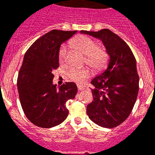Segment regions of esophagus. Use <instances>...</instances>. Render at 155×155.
Returning <instances> with one entry per match:
<instances>
[{
  "instance_id": "34e87169",
  "label": "esophagus",
  "mask_w": 155,
  "mask_h": 155,
  "mask_svg": "<svg viewBox=\"0 0 155 155\" xmlns=\"http://www.w3.org/2000/svg\"><path fill=\"white\" fill-rule=\"evenodd\" d=\"M77 87H78V90H79V91H83V90L85 88V86H84V85L77 84Z\"/></svg>"
}]
</instances>
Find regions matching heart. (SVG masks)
Returning <instances> with one entry per match:
<instances>
[{
    "instance_id": "obj_1",
    "label": "heart",
    "mask_w": 155,
    "mask_h": 155,
    "mask_svg": "<svg viewBox=\"0 0 155 155\" xmlns=\"http://www.w3.org/2000/svg\"><path fill=\"white\" fill-rule=\"evenodd\" d=\"M71 46L80 51L85 55V63L95 71H101L108 64L109 55L104 47H97V43L91 38L80 36L70 42ZM68 56V49L66 46H62L58 51V60L61 63L66 61ZM68 78L74 82L83 84L90 77L87 68H70L67 72Z\"/></svg>"
}]
</instances>
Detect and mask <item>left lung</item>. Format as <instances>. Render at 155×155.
Returning <instances> with one entry per match:
<instances>
[{"instance_id":"left-lung-1","label":"left lung","mask_w":155,"mask_h":155,"mask_svg":"<svg viewBox=\"0 0 155 155\" xmlns=\"http://www.w3.org/2000/svg\"><path fill=\"white\" fill-rule=\"evenodd\" d=\"M80 33L101 40L109 55L107 69L91 82L93 101L87 104V114L101 127H117L127 119L137 100L139 76L136 59L126 42L108 29Z\"/></svg>"}]
</instances>
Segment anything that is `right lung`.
I'll return each instance as SVG.
<instances>
[{
    "instance_id": "right-lung-1",
    "label": "right lung",
    "mask_w": 155,
    "mask_h": 155,
    "mask_svg": "<svg viewBox=\"0 0 155 155\" xmlns=\"http://www.w3.org/2000/svg\"><path fill=\"white\" fill-rule=\"evenodd\" d=\"M77 30H53L36 40L23 58L18 77L21 105L30 122L38 127L51 128L65 120L69 111L68 100L77 93L75 83L57 87L52 71L58 68V51Z\"/></svg>"
}]
</instances>
